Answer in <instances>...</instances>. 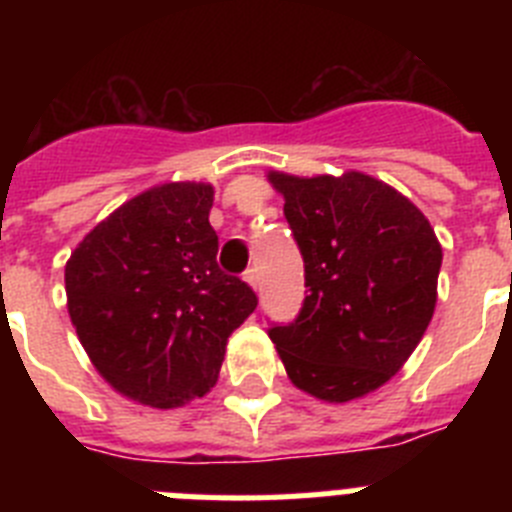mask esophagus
<instances>
[{
  "instance_id": "esophagus-1",
  "label": "esophagus",
  "mask_w": 512,
  "mask_h": 512,
  "mask_svg": "<svg viewBox=\"0 0 512 512\" xmlns=\"http://www.w3.org/2000/svg\"><path fill=\"white\" fill-rule=\"evenodd\" d=\"M243 279H246V282L251 284L253 289H259V269H253V266H251V269H248L246 274H243Z\"/></svg>"
}]
</instances>
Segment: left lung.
<instances>
[{"label": "left lung", "mask_w": 512, "mask_h": 512, "mask_svg": "<svg viewBox=\"0 0 512 512\" xmlns=\"http://www.w3.org/2000/svg\"><path fill=\"white\" fill-rule=\"evenodd\" d=\"M305 261L307 297L292 323L269 328L295 387L348 402L382 387L408 361L436 307L441 243L397 189L346 171H271Z\"/></svg>", "instance_id": "left-lung-1"}]
</instances>
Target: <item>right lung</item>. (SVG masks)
<instances>
[{
    "label": "right lung",
    "mask_w": 512,
    "mask_h": 512,
    "mask_svg": "<svg viewBox=\"0 0 512 512\" xmlns=\"http://www.w3.org/2000/svg\"><path fill=\"white\" fill-rule=\"evenodd\" d=\"M212 197L197 182L148 189L87 233L66 264L81 346L120 395L151 408L207 395L228 336L259 305L217 266Z\"/></svg>",
    "instance_id": "right-lung-1"
}]
</instances>
